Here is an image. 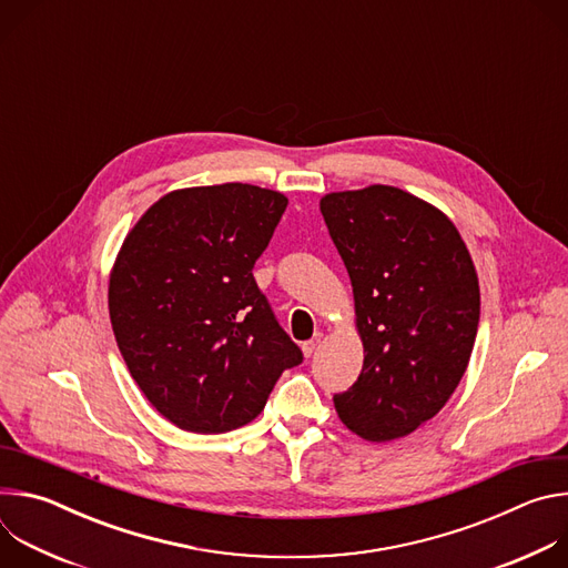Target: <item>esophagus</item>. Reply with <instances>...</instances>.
Here are the masks:
<instances>
[{
    "instance_id": "34e87169",
    "label": "esophagus",
    "mask_w": 568,
    "mask_h": 568,
    "mask_svg": "<svg viewBox=\"0 0 568 568\" xmlns=\"http://www.w3.org/2000/svg\"><path fill=\"white\" fill-rule=\"evenodd\" d=\"M321 342H323V333H314V337L301 346V348H303V355H305V357H310V355L318 348V344H321Z\"/></svg>"
}]
</instances>
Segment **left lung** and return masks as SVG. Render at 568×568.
Wrapping results in <instances>:
<instances>
[{
  "mask_svg": "<svg viewBox=\"0 0 568 568\" xmlns=\"http://www.w3.org/2000/svg\"><path fill=\"white\" fill-rule=\"evenodd\" d=\"M318 206L364 344L362 373L335 409L364 440L409 436L445 407L469 364L480 312L471 256L440 209L395 186L328 193Z\"/></svg>",
  "mask_w": 568,
  "mask_h": 568,
  "instance_id": "1",
  "label": "left lung"
}]
</instances>
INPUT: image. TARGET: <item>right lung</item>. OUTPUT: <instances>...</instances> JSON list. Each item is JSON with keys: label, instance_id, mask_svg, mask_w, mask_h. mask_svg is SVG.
Returning <instances> with one entry per match:
<instances>
[{"label": "right lung", "instance_id": "obj_1", "mask_svg": "<svg viewBox=\"0 0 568 568\" xmlns=\"http://www.w3.org/2000/svg\"><path fill=\"white\" fill-rule=\"evenodd\" d=\"M287 206L252 184L180 189L130 229L110 272L119 351L152 407L193 434L252 423L301 348L252 274Z\"/></svg>", "mask_w": 568, "mask_h": 568}]
</instances>
